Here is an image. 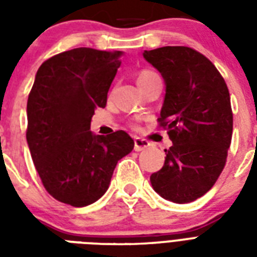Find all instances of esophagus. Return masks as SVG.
<instances>
[{
    "label": "esophagus",
    "instance_id": "34e87169",
    "mask_svg": "<svg viewBox=\"0 0 257 257\" xmlns=\"http://www.w3.org/2000/svg\"><path fill=\"white\" fill-rule=\"evenodd\" d=\"M149 143L147 140H144V139H140V137H136L135 139V151H137V152H140V151H144V149H147L149 147Z\"/></svg>",
    "mask_w": 257,
    "mask_h": 257
}]
</instances>
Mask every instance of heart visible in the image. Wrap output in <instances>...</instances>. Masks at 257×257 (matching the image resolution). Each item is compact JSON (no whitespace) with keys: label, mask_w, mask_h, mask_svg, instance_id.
I'll return each mask as SVG.
<instances>
[{"label":"heart","mask_w":257,"mask_h":257,"mask_svg":"<svg viewBox=\"0 0 257 257\" xmlns=\"http://www.w3.org/2000/svg\"><path fill=\"white\" fill-rule=\"evenodd\" d=\"M156 77H159V76H157V73L152 72V70H148V69L141 70L140 73L137 74V84L141 85V84H144V82L149 81V80H152V78H156Z\"/></svg>","instance_id":"1"}]
</instances>
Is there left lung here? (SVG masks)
Here are the masks:
<instances>
[{
  "label": "left lung",
  "mask_w": 257,
  "mask_h": 257,
  "mask_svg": "<svg viewBox=\"0 0 257 257\" xmlns=\"http://www.w3.org/2000/svg\"><path fill=\"white\" fill-rule=\"evenodd\" d=\"M144 58L164 78L157 121L173 143L151 184L169 201L191 203L215 185L225 167L233 129L229 90L216 66L192 48L163 46L145 50Z\"/></svg>",
  "instance_id": "8db88e82"
}]
</instances>
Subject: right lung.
Instances as JSON below:
<instances>
[{
    "label": "right lung",
    "instance_id": "right-lung-1",
    "mask_svg": "<svg viewBox=\"0 0 257 257\" xmlns=\"http://www.w3.org/2000/svg\"><path fill=\"white\" fill-rule=\"evenodd\" d=\"M121 52L77 48L42 62L28 97L26 141L50 196L72 207L94 203L108 189L117 161L132 152L124 131L93 135L96 108H105Z\"/></svg>",
    "mask_w": 257,
    "mask_h": 257
}]
</instances>
